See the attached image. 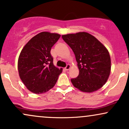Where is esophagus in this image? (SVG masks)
<instances>
[{"label":"esophagus","mask_w":129,"mask_h":129,"mask_svg":"<svg viewBox=\"0 0 129 129\" xmlns=\"http://www.w3.org/2000/svg\"><path fill=\"white\" fill-rule=\"evenodd\" d=\"M70 68V66L69 64H67L66 67H65V70H69Z\"/></svg>","instance_id":"1"}]
</instances>
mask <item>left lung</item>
I'll return each mask as SVG.
<instances>
[{
    "mask_svg": "<svg viewBox=\"0 0 129 129\" xmlns=\"http://www.w3.org/2000/svg\"><path fill=\"white\" fill-rule=\"evenodd\" d=\"M62 38L73 50L78 62L79 75L71 79L74 87L88 93L101 88L110 73L111 60L107 48L86 32L68 34Z\"/></svg>",
    "mask_w": 129,
    "mask_h": 129,
    "instance_id": "left-lung-1",
    "label": "left lung"
}]
</instances>
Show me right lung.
Returning <instances> with one entry per match:
<instances>
[{"label":"right lung","mask_w":129,"mask_h":129,"mask_svg":"<svg viewBox=\"0 0 129 129\" xmlns=\"http://www.w3.org/2000/svg\"><path fill=\"white\" fill-rule=\"evenodd\" d=\"M60 35L41 32L32 38L19 55L18 71L20 79L31 92L41 94L54 86L62 69L53 64L51 47Z\"/></svg>","instance_id":"obj_1"}]
</instances>
